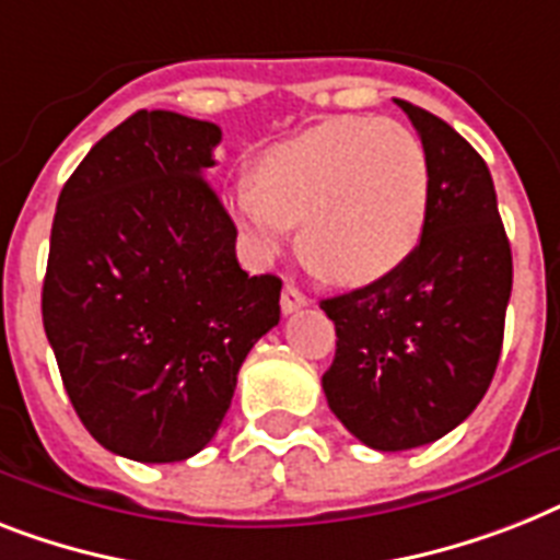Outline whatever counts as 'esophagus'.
<instances>
[{"label":"esophagus","mask_w":560,"mask_h":560,"mask_svg":"<svg viewBox=\"0 0 560 560\" xmlns=\"http://www.w3.org/2000/svg\"><path fill=\"white\" fill-rule=\"evenodd\" d=\"M304 304H307V295H304L299 288H293V284H288V288L281 290V313L302 311Z\"/></svg>","instance_id":"esophagus-1"}]
</instances>
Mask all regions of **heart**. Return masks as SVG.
<instances>
[{"mask_svg":"<svg viewBox=\"0 0 560 560\" xmlns=\"http://www.w3.org/2000/svg\"><path fill=\"white\" fill-rule=\"evenodd\" d=\"M429 158L411 129L374 117H330L267 149L256 180L226 209L258 256L302 226V256L336 284H371L402 267L429 215Z\"/></svg>","mask_w":560,"mask_h":560,"instance_id":"b5f03b06","label":"heart"}]
</instances>
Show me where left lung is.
Listing matches in <instances>:
<instances>
[{
	"instance_id": "left-lung-1",
	"label": "left lung",
	"mask_w": 560,
	"mask_h": 560,
	"mask_svg": "<svg viewBox=\"0 0 560 560\" xmlns=\"http://www.w3.org/2000/svg\"><path fill=\"white\" fill-rule=\"evenodd\" d=\"M429 158L422 238L385 279L334 295L327 406L376 452H406L457 429L483 399L501 359L512 249L489 166L457 131L397 100Z\"/></svg>"
}]
</instances>
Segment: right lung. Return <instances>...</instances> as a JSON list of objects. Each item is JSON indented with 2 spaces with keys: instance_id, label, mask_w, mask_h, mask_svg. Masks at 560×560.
Segmentation results:
<instances>
[{
  "instance_id": "1",
  "label": "right lung",
  "mask_w": 560,
  "mask_h": 560,
  "mask_svg": "<svg viewBox=\"0 0 560 560\" xmlns=\"http://www.w3.org/2000/svg\"><path fill=\"white\" fill-rule=\"evenodd\" d=\"M215 122L135 112L57 201L43 325L77 417L103 448L177 463L215 438L241 362L279 325L281 281L247 276L203 172Z\"/></svg>"
}]
</instances>
